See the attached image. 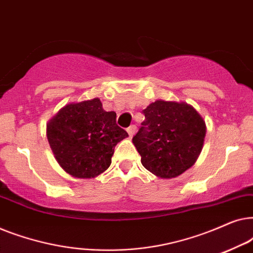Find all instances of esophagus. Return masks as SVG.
<instances>
[{"label":"esophagus","mask_w":253,"mask_h":253,"mask_svg":"<svg viewBox=\"0 0 253 253\" xmlns=\"http://www.w3.org/2000/svg\"><path fill=\"white\" fill-rule=\"evenodd\" d=\"M136 130H137V126H130L126 129L127 133H129L130 137H132L133 134L136 133Z\"/></svg>","instance_id":"1"}]
</instances>
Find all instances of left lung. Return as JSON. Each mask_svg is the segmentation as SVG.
<instances>
[{
    "label": "left lung",
    "mask_w": 253,
    "mask_h": 253,
    "mask_svg": "<svg viewBox=\"0 0 253 253\" xmlns=\"http://www.w3.org/2000/svg\"><path fill=\"white\" fill-rule=\"evenodd\" d=\"M144 122L132 138L141 165L161 178L181 175L202 152L205 121L184 102L158 100L143 110Z\"/></svg>",
    "instance_id": "obj_1"
}]
</instances>
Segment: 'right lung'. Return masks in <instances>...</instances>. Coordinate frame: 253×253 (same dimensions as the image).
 Segmentation results:
<instances>
[{
    "mask_svg": "<svg viewBox=\"0 0 253 253\" xmlns=\"http://www.w3.org/2000/svg\"><path fill=\"white\" fill-rule=\"evenodd\" d=\"M127 132L106 112L100 99L65 106L47 126V138L58 164L68 174L91 178L112 164L114 148Z\"/></svg>",
    "mask_w": 253,
    "mask_h": 253,
    "instance_id": "obj_1",
    "label": "right lung"
}]
</instances>
